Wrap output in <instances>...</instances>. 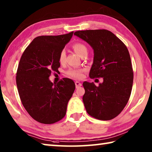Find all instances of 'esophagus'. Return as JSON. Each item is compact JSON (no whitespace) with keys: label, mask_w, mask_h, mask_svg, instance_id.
<instances>
[{"label":"esophagus","mask_w":152,"mask_h":152,"mask_svg":"<svg viewBox=\"0 0 152 152\" xmlns=\"http://www.w3.org/2000/svg\"><path fill=\"white\" fill-rule=\"evenodd\" d=\"M75 85H76V88H79V87H80L82 86V84L80 82L76 81V82H75Z\"/></svg>","instance_id":"esophagus-1"}]
</instances>
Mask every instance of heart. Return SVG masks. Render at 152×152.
Segmentation results:
<instances>
[{
    "label": "heart",
    "mask_w": 152,
    "mask_h": 152,
    "mask_svg": "<svg viewBox=\"0 0 152 152\" xmlns=\"http://www.w3.org/2000/svg\"><path fill=\"white\" fill-rule=\"evenodd\" d=\"M72 48L77 54H78L80 56H81L84 53H87V51H88L86 46L82 43H75L72 45ZM65 60L66 51L63 50L60 51V54H59V61L60 64H63L65 62ZM67 74L68 76L75 78H81L82 77V71L80 70L71 69L67 72Z\"/></svg>",
    "instance_id": "heart-1"
}]
</instances>
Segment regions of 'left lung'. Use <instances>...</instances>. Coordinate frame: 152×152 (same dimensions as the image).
Returning <instances> with one entry per match:
<instances>
[{"mask_svg": "<svg viewBox=\"0 0 152 152\" xmlns=\"http://www.w3.org/2000/svg\"><path fill=\"white\" fill-rule=\"evenodd\" d=\"M74 35L94 50L89 76L103 79L98 86L93 82H83L82 100L86 111L99 120L114 119L126 106L132 90L133 72L127 48L106 29L78 31Z\"/></svg>", "mask_w": 152, "mask_h": 152, "instance_id": "1", "label": "left lung"}]
</instances>
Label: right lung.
I'll return each instance as SVG.
<instances>
[{
  "label": "right lung",
  "mask_w": 152,
  "mask_h": 152,
  "mask_svg": "<svg viewBox=\"0 0 152 152\" xmlns=\"http://www.w3.org/2000/svg\"><path fill=\"white\" fill-rule=\"evenodd\" d=\"M73 33L35 37L20 58L16 76L20 101L30 116L41 123L52 124L63 119L75 90L70 78L58 83L49 78L53 71H58L59 54Z\"/></svg>",
  "instance_id": "1"
}]
</instances>
